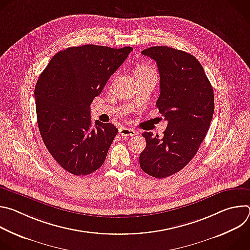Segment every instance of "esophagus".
<instances>
[{
  "label": "esophagus",
  "mask_w": 250,
  "mask_h": 250,
  "mask_svg": "<svg viewBox=\"0 0 250 250\" xmlns=\"http://www.w3.org/2000/svg\"><path fill=\"white\" fill-rule=\"evenodd\" d=\"M119 132L122 136H134L136 134V131L129 127H122L120 128Z\"/></svg>",
  "instance_id": "1"
}]
</instances>
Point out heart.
Masks as SVG:
<instances>
[{
	"mask_svg": "<svg viewBox=\"0 0 250 250\" xmlns=\"http://www.w3.org/2000/svg\"><path fill=\"white\" fill-rule=\"evenodd\" d=\"M150 71H153L147 64H139L136 69H135V75L141 74V73H146L150 72Z\"/></svg>",
	"mask_w": 250,
	"mask_h": 250,
	"instance_id": "1",
	"label": "heart"
}]
</instances>
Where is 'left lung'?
Instances as JSON below:
<instances>
[{
    "label": "left lung",
    "mask_w": 250,
    "mask_h": 250,
    "mask_svg": "<svg viewBox=\"0 0 250 250\" xmlns=\"http://www.w3.org/2000/svg\"><path fill=\"white\" fill-rule=\"evenodd\" d=\"M141 53L156 61L160 76L156 105L168 125L161 137L142 133L146 146L139 165L161 179L179 172L197 153L212 119L215 97L203 66L190 53L168 46L149 47Z\"/></svg>",
    "instance_id": "1"
}]
</instances>
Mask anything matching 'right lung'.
I'll return each instance as SVG.
<instances>
[{"label": "right lung", "instance_id": "obj_1", "mask_svg": "<svg viewBox=\"0 0 250 250\" xmlns=\"http://www.w3.org/2000/svg\"><path fill=\"white\" fill-rule=\"evenodd\" d=\"M132 47L85 44L57 52L34 90L38 125L44 145L66 171L85 176L99 169L118 128L95 122L90 105Z\"/></svg>", "mask_w": 250, "mask_h": 250}]
</instances>
